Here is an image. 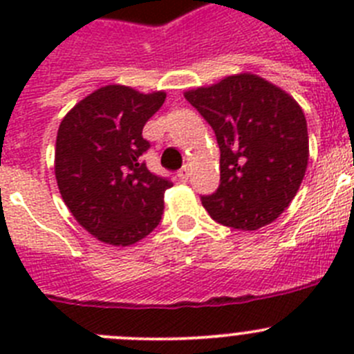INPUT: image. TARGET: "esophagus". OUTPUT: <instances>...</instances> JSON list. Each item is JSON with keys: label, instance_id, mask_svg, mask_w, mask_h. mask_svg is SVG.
Instances as JSON below:
<instances>
[{"label": "esophagus", "instance_id": "obj_1", "mask_svg": "<svg viewBox=\"0 0 354 354\" xmlns=\"http://www.w3.org/2000/svg\"><path fill=\"white\" fill-rule=\"evenodd\" d=\"M177 177H179L180 183H186V180L189 179V167H187V165H184V167L177 171Z\"/></svg>", "mask_w": 354, "mask_h": 354}]
</instances>
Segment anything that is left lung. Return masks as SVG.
<instances>
[{
    "label": "left lung",
    "mask_w": 354,
    "mask_h": 354,
    "mask_svg": "<svg viewBox=\"0 0 354 354\" xmlns=\"http://www.w3.org/2000/svg\"><path fill=\"white\" fill-rule=\"evenodd\" d=\"M220 145V187L202 196L212 220L239 230L273 223L298 193L308 165L301 106L277 84L241 72L184 92Z\"/></svg>",
    "instance_id": "left-lung-1"
}]
</instances>
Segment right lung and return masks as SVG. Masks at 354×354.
Returning <instances> with one entry per match:
<instances>
[{
  "instance_id": "right-lung-1",
  "label": "right lung",
  "mask_w": 354,
  "mask_h": 354,
  "mask_svg": "<svg viewBox=\"0 0 354 354\" xmlns=\"http://www.w3.org/2000/svg\"><path fill=\"white\" fill-rule=\"evenodd\" d=\"M167 99L106 84L81 99L56 134L55 175L77 223L111 246H131L161 221L170 180L147 170L142 131Z\"/></svg>"
}]
</instances>
